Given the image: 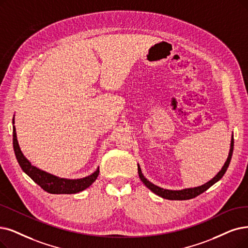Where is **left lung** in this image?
Masks as SVG:
<instances>
[{
	"label": "left lung",
	"mask_w": 248,
	"mask_h": 248,
	"mask_svg": "<svg viewBox=\"0 0 248 248\" xmlns=\"http://www.w3.org/2000/svg\"><path fill=\"white\" fill-rule=\"evenodd\" d=\"M233 148H234V138L232 135V140H231V147H230V152H229V155H228V158L226 163L224 164L222 170L217 173L213 179L209 182H206L205 184L199 186V187H194V188H186V189H182V190H168V189H164V188L158 187L153 183H151L148 181L146 178L143 176V174L141 173V169L140 165H137L138 167V175H140V180L143 182V184L151 189L154 193H155L156 195L163 197V199L166 200H170V201H186V200H190V199H194L197 195L202 194V192H204L205 190L209 189L211 186H213L216 182L219 181L221 178L224 176V174L226 173L228 167H229L231 157H232V154H233Z\"/></svg>",
	"instance_id": "8db88e82"
}]
</instances>
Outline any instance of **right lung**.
<instances>
[{"instance_id":"1","label":"right lung","mask_w":248,"mask_h":248,"mask_svg":"<svg viewBox=\"0 0 248 248\" xmlns=\"http://www.w3.org/2000/svg\"><path fill=\"white\" fill-rule=\"evenodd\" d=\"M14 124V119H13ZM13 147L17 161L20 165L21 169L23 172H25L31 179L41 186L43 189L48 193L52 194H72L80 192L87 187H90L97 178L98 174H100V170H97L93 173L92 175L87 176L85 178H81V179H64V178H59L52 174H48L45 171H42L37 169L36 167L32 166L28 162L27 158L23 155V154L20 151L17 136H16V130L15 126H13Z\"/></svg>"}]
</instances>
